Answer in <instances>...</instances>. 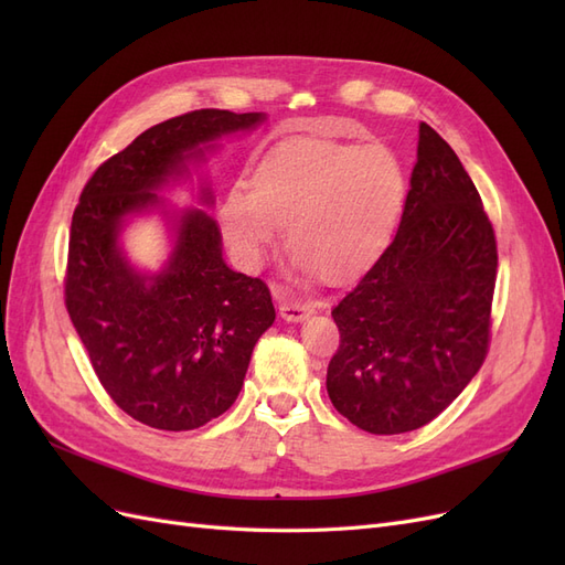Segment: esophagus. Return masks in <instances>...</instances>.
I'll return each instance as SVG.
<instances>
[{"label":"esophagus","mask_w":565,"mask_h":565,"mask_svg":"<svg viewBox=\"0 0 565 565\" xmlns=\"http://www.w3.org/2000/svg\"><path fill=\"white\" fill-rule=\"evenodd\" d=\"M276 297L280 299V318H285L287 322H301L313 313V306L306 301H297V299H287L282 289H276Z\"/></svg>","instance_id":"esophagus-1"}]
</instances>
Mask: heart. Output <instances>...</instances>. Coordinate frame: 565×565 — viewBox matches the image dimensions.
Here are the masks:
<instances>
[{
    "label": "heart",
    "mask_w": 565,
    "mask_h": 565,
    "mask_svg": "<svg viewBox=\"0 0 565 565\" xmlns=\"http://www.w3.org/2000/svg\"><path fill=\"white\" fill-rule=\"evenodd\" d=\"M403 200L405 172L386 146L301 136L264 152L249 188H231L218 226L245 268H259L287 226L297 270L347 280L382 252Z\"/></svg>",
    "instance_id": "1"
}]
</instances>
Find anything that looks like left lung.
Listing matches in <instances>:
<instances>
[{
    "label": "left lung",
    "mask_w": 565,
    "mask_h": 565,
    "mask_svg": "<svg viewBox=\"0 0 565 565\" xmlns=\"http://www.w3.org/2000/svg\"><path fill=\"white\" fill-rule=\"evenodd\" d=\"M494 278L498 245L481 195L455 150L422 122L398 233L332 309L337 413L377 436L438 417L486 361Z\"/></svg>",
    "instance_id": "1"
}]
</instances>
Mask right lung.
<instances>
[{"label": "right lung", "instance_id": "obj_1", "mask_svg": "<svg viewBox=\"0 0 565 565\" xmlns=\"http://www.w3.org/2000/svg\"><path fill=\"white\" fill-rule=\"evenodd\" d=\"M266 122V113L193 110L146 129L100 164L84 185L67 249L65 306L96 377L129 417L152 429L191 431L224 415L243 388L254 344L276 320L264 280L224 262L221 231L198 207L174 210L162 188L233 134ZM158 211L173 241L160 271L129 262L121 231Z\"/></svg>", "mask_w": 565, "mask_h": 565}]
</instances>
